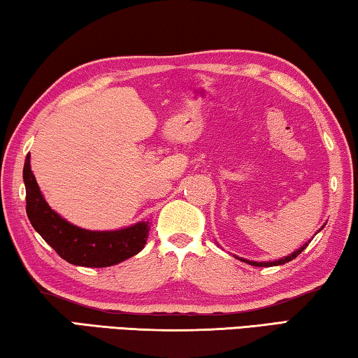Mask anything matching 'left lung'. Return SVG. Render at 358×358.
<instances>
[{"mask_svg":"<svg viewBox=\"0 0 358 358\" xmlns=\"http://www.w3.org/2000/svg\"><path fill=\"white\" fill-rule=\"evenodd\" d=\"M308 244H309V241L306 243V244H303L300 249L298 250H295L294 254H290V255H287L285 259H280V260H276V262H252V260H245V259H239V257H236V259H239L241 262H245V263H249V265H252V266H278V265H284V263H287V262H290V260H294V259H296L298 255L301 254V252L308 248Z\"/></svg>","mask_w":358,"mask_h":358,"instance_id":"left-lung-1","label":"left lung"}]
</instances>
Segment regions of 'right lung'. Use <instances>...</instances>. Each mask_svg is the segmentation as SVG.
I'll list each match as a JSON object with an SVG mask.
<instances>
[{"label":"right lung","instance_id":"1","mask_svg":"<svg viewBox=\"0 0 358 358\" xmlns=\"http://www.w3.org/2000/svg\"><path fill=\"white\" fill-rule=\"evenodd\" d=\"M23 182L27 190V215L33 228L68 263L87 268H106L130 259L144 249L150 228L149 222H138L114 231H92L60 217L39 190L30 166V154L23 166Z\"/></svg>","mask_w":358,"mask_h":358}]
</instances>
